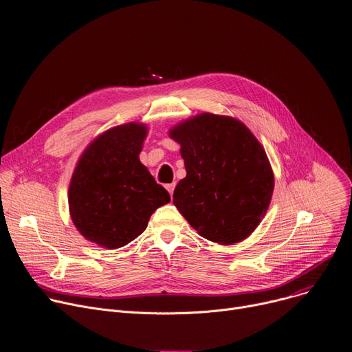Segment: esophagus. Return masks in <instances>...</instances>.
Returning a JSON list of instances; mask_svg holds the SVG:
<instances>
[{"mask_svg": "<svg viewBox=\"0 0 352 352\" xmlns=\"http://www.w3.org/2000/svg\"><path fill=\"white\" fill-rule=\"evenodd\" d=\"M166 188H167V191L170 192V195L173 197V192H174V188H175V182H171V184H167L166 185Z\"/></svg>", "mask_w": 352, "mask_h": 352, "instance_id": "obj_1", "label": "esophagus"}]
</instances>
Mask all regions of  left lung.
<instances>
[{
    "label": "left lung",
    "mask_w": 352,
    "mask_h": 352,
    "mask_svg": "<svg viewBox=\"0 0 352 352\" xmlns=\"http://www.w3.org/2000/svg\"><path fill=\"white\" fill-rule=\"evenodd\" d=\"M186 177L174 205L208 241L246 239L269 208L274 178L267 155L249 129L232 117L202 113L175 126Z\"/></svg>",
    "instance_id": "1"
}]
</instances>
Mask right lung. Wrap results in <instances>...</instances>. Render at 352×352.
Returning <instances> with one entry per match:
<instances>
[{
  "label": "right lung",
  "instance_id": "add662e5",
  "mask_svg": "<svg viewBox=\"0 0 352 352\" xmlns=\"http://www.w3.org/2000/svg\"><path fill=\"white\" fill-rule=\"evenodd\" d=\"M144 124L107 130L82 154L69 185L70 217L82 235L107 249L122 248L146 230L167 190L138 160Z\"/></svg>",
  "mask_w": 352,
  "mask_h": 352
}]
</instances>
